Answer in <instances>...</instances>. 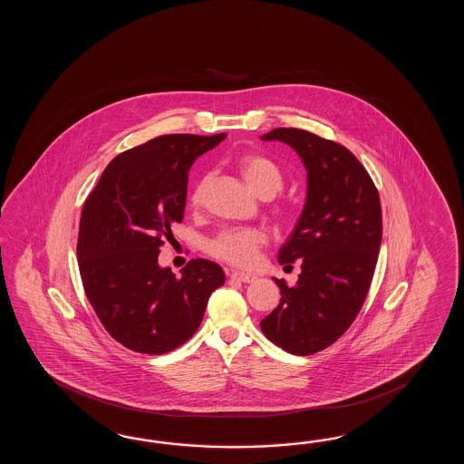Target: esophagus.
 <instances>
[{
	"mask_svg": "<svg viewBox=\"0 0 464 464\" xmlns=\"http://www.w3.org/2000/svg\"><path fill=\"white\" fill-rule=\"evenodd\" d=\"M230 278L238 280V282H244V284H248V282H254L256 276H252V274H246V272H240V270H232V272H230Z\"/></svg>",
	"mask_w": 464,
	"mask_h": 464,
	"instance_id": "obj_1",
	"label": "esophagus"
}]
</instances>
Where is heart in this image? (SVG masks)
I'll return each mask as SVG.
<instances>
[{"label":"heart","instance_id":"1","mask_svg":"<svg viewBox=\"0 0 464 464\" xmlns=\"http://www.w3.org/2000/svg\"><path fill=\"white\" fill-rule=\"evenodd\" d=\"M246 186L256 196H276L284 186V176L274 160L260 154H246L237 162ZM208 188V178L202 179L190 194V204L198 208L202 204ZM264 230L256 227H236L222 230L208 242V252L220 260L237 266H250L256 264L260 246L266 244Z\"/></svg>","mask_w":464,"mask_h":464}]
</instances>
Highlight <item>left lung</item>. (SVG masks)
<instances>
[{
    "label": "left lung",
    "instance_id": "1",
    "mask_svg": "<svg viewBox=\"0 0 464 464\" xmlns=\"http://www.w3.org/2000/svg\"><path fill=\"white\" fill-rule=\"evenodd\" d=\"M280 140L306 169V198L278 264L300 262L294 286L276 278L280 304L260 322L264 335L292 355L332 345L365 302L382 246V206L375 184L348 149L304 129L278 128Z\"/></svg>",
    "mask_w": 464,
    "mask_h": 464
}]
</instances>
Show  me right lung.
<instances>
[{"instance_id":"1","label":"right lung","mask_w":464,"mask_h":464,"mask_svg":"<svg viewBox=\"0 0 464 464\" xmlns=\"http://www.w3.org/2000/svg\"><path fill=\"white\" fill-rule=\"evenodd\" d=\"M226 134H168L109 162L79 220L78 264L84 292L119 343L162 355L196 334L222 266L194 258L180 276L158 264L164 237L182 222L188 170Z\"/></svg>"}]
</instances>
